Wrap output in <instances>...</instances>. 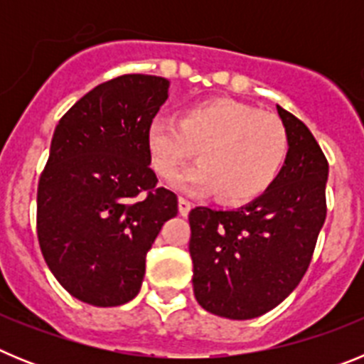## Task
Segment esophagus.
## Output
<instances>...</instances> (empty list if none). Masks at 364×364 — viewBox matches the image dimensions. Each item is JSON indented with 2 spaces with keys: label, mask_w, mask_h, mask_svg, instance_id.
Returning <instances> with one entry per match:
<instances>
[{
  "label": "esophagus",
  "mask_w": 364,
  "mask_h": 364,
  "mask_svg": "<svg viewBox=\"0 0 364 364\" xmlns=\"http://www.w3.org/2000/svg\"><path fill=\"white\" fill-rule=\"evenodd\" d=\"M189 211H191V202L186 200V198H178V213L182 217H188Z\"/></svg>",
  "instance_id": "34e87169"
}]
</instances>
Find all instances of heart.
Returning a JSON list of instances; mask_svg holds the SVG:
<instances>
[{
  "label": "heart",
  "mask_w": 364,
  "mask_h": 364,
  "mask_svg": "<svg viewBox=\"0 0 364 364\" xmlns=\"http://www.w3.org/2000/svg\"><path fill=\"white\" fill-rule=\"evenodd\" d=\"M146 147L154 173L175 175L195 153L200 162L173 178L182 191H217L226 204H244L268 191L288 159V133L279 118L235 100H208L147 124Z\"/></svg>",
  "instance_id": "obj_1"
}]
</instances>
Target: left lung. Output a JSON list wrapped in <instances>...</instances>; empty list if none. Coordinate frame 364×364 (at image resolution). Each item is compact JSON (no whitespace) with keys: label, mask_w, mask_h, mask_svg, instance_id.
<instances>
[{"label":"left lung","mask_w":364,"mask_h":364,"mask_svg":"<svg viewBox=\"0 0 364 364\" xmlns=\"http://www.w3.org/2000/svg\"><path fill=\"white\" fill-rule=\"evenodd\" d=\"M277 112L290 149L272 188L237 210L189 213L193 294L226 319H255L297 288L326 218L323 151L299 118L281 105Z\"/></svg>","instance_id":"1"}]
</instances>
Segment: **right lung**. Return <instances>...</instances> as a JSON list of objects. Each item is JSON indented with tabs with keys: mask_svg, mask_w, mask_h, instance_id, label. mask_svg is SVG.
<instances>
[{
	"mask_svg": "<svg viewBox=\"0 0 364 364\" xmlns=\"http://www.w3.org/2000/svg\"><path fill=\"white\" fill-rule=\"evenodd\" d=\"M169 80L124 74L96 85L60 120L38 184V240L58 282L92 306H120L142 288L146 255L176 217L156 188L147 124Z\"/></svg>",
	"mask_w": 364,
	"mask_h": 364,
	"instance_id": "right-lung-1",
	"label": "right lung"
}]
</instances>
